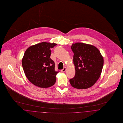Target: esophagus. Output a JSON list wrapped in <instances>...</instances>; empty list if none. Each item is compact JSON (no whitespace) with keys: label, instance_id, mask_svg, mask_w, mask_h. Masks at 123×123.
Instances as JSON below:
<instances>
[{"label":"esophagus","instance_id":"1","mask_svg":"<svg viewBox=\"0 0 123 123\" xmlns=\"http://www.w3.org/2000/svg\"><path fill=\"white\" fill-rule=\"evenodd\" d=\"M66 67H64V69L61 70V72H64L66 71Z\"/></svg>","mask_w":123,"mask_h":123}]
</instances>
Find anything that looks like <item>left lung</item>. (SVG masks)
<instances>
[{
	"mask_svg": "<svg viewBox=\"0 0 123 123\" xmlns=\"http://www.w3.org/2000/svg\"><path fill=\"white\" fill-rule=\"evenodd\" d=\"M75 76L70 79L71 85L78 89L92 87L99 78L104 60L99 50L94 46L83 43L73 44Z\"/></svg>",
	"mask_w": 123,
	"mask_h": 123,
	"instance_id": "8db88e82",
	"label": "left lung"
}]
</instances>
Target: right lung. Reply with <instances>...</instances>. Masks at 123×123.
Wrapping results in <instances>:
<instances>
[{
    "instance_id": "1",
    "label": "right lung",
    "mask_w": 123,
    "mask_h": 123,
    "mask_svg": "<svg viewBox=\"0 0 123 123\" xmlns=\"http://www.w3.org/2000/svg\"><path fill=\"white\" fill-rule=\"evenodd\" d=\"M57 44L41 42L29 47L24 54L22 65L28 80L41 88L52 86L59 71L55 70V63L50 58V49Z\"/></svg>"
}]
</instances>
